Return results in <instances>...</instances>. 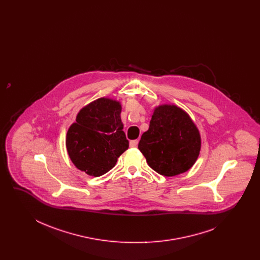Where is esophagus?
<instances>
[{
    "label": "esophagus",
    "mask_w": 260,
    "mask_h": 260,
    "mask_svg": "<svg viewBox=\"0 0 260 260\" xmlns=\"http://www.w3.org/2000/svg\"><path fill=\"white\" fill-rule=\"evenodd\" d=\"M137 144H138V140H131L129 141V147L131 148H135L137 146Z\"/></svg>",
    "instance_id": "obj_1"
}]
</instances>
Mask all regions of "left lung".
Here are the masks:
<instances>
[{
  "label": "left lung",
  "instance_id": "obj_1",
  "mask_svg": "<svg viewBox=\"0 0 260 260\" xmlns=\"http://www.w3.org/2000/svg\"><path fill=\"white\" fill-rule=\"evenodd\" d=\"M138 149L151 169L164 176L185 173L198 159L201 136L189 115L175 105L158 106Z\"/></svg>",
  "mask_w": 260,
  "mask_h": 260
}]
</instances>
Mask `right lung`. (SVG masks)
<instances>
[{
  "instance_id": "1",
  "label": "right lung",
  "mask_w": 260,
  "mask_h": 260,
  "mask_svg": "<svg viewBox=\"0 0 260 260\" xmlns=\"http://www.w3.org/2000/svg\"><path fill=\"white\" fill-rule=\"evenodd\" d=\"M121 111L119 101L102 98L78 113L66 136L67 152L77 169L98 177L115 167L128 148Z\"/></svg>"
}]
</instances>
